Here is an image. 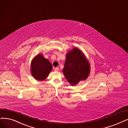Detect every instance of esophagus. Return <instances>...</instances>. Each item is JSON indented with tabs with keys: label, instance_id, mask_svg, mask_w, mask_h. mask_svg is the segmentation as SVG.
Here are the masks:
<instances>
[{
	"label": "esophagus",
	"instance_id": "obj_1",
	"mask_svg": "<svg viewBox=\"0 0 128 128\" xmlns=\"http://www.w3.org/2000/svg\"><path fill=\"white\" fill-rule=\"evenodd\" d=\"M54 70H55L56 71H58V70H59V68L58 67H56V68H54Z\"/></svg>",
	"mask_w": 128,
	"mask_h": 128
}]
</instances>
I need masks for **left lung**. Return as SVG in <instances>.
Wrapping results in <instances>:
<instances>
[{
    "label": "left lung",
    "instance_id": "obj_1",
    "mask_svg": "<svg viewBox=\"0 0 128 128\" xmlns=\"http://www.w3.org/2000/svg\"><path fill=\"white\" fill-rule=\"evenodd\" d=\"M90 64L84 54L77 48H74L66 55L63 73L69 82L74 86L86 80L90 73Z\"/></svg>",
    "mask_w": 128,
    "mask_h": 128
}]
</instances>
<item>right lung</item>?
<instances>
[{
    "mask_svg": "<svg viewBox=\"0 0 128 128\" xmlns=\"http://www.w3.org/2000/svg\"><path fill=\"white\" fill-rule=\"evenodd\" d=\"M52 66L50 61L39 54L32 61L31 72L37 80L42 81L46 78L52 71Z\"/></svg>",
    "mask_w": 128,
    "mask_h": 128,
    "instance_id": "1",
    "label": "right lung"
}]
</instances>
